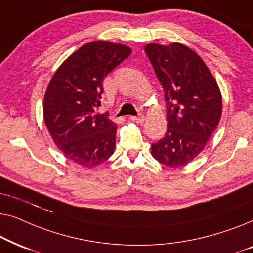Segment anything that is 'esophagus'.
Instances as JSON below:
<instances>
[{"label":"esophagus","instance_id":"1","mask_svg":"<svg viewBox=\"0 0 253 253\" xmlns=\"http://www.w3.org/2000/svg\"><path fill=\"white\" fill-rule=\"evenodd\" d=\"M130 120H131V121H133V122L141 123V122H144L145 117H144V115H138V116H130Z\"/></svg>","mask_w":253,"mask_h":253}]
</instances>
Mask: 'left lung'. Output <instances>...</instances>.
Returning a JSON list of instances; mask_svg holds the SVG:
<instances>
[{"mask_svg":"<svg viewBox=\"0 0 253 253\" xmlns=\"http://www.w3.org/2000/svg\"><path fill=\"white\" fill-rule=\"evenodd\" d=\"M150 58L165 91L167 132L152 144V155L167 167H182L206 146L222 114L217 83L204 61L182 43H148Z\"/></svg>","mask_w":253,"mask_h":253,"instance_id":"left-lung-1","label":"left lung"}]
</instances>
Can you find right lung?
<instances>
[{
  "label": "right lung",
  "instance_id": "add662e5",
  "mask_svg": "<svg viewBox=\"0 0 253 253\" xmlns=\"http://www.w3.org/2000/svg\"><path fill=\"white\" fill-rule=\"evenodd\" d=\"M131 49L108 41L88 42L70 55L55 72L43 100V117L54 143L83 167L108 160L116 146V124L101 105L103 78L129 57Z\"/></svg>",
  "mask_w": 253,
  "mask_h": 253
}]
</instances>
